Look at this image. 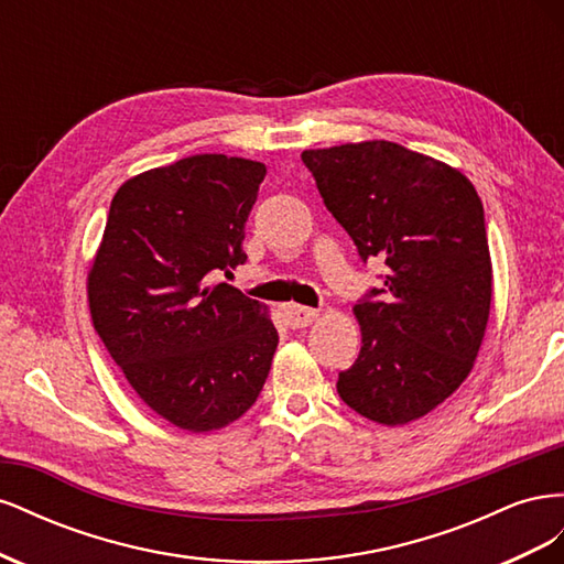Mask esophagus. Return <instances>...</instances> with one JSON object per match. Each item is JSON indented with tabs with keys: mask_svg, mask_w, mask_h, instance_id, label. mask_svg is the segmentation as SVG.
Here are the masks:
<instances>
[{
	"mask_svg": "<svg viewBox=\"0 0 564 564\" xmlns=\"http://www.w3.org/2000/svg\"><path fill=\"white\" fill-rule=\"evenodd\" d=\"M284 319L292 329H301V327H308V324H313L317 319V311L303 308V305H286Z\"/></svg>",
	"mask_w": 564,
	"mask_h": 564,
	"instance_id": "34e87169",
	"label": "esophagus"
}]
</instances>
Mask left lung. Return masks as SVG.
<instances>
[{
	"instance_id": "left-lung-1",
	"label": "left lung",
	"mask_w": 564,
	"mask_h": 564,
	"mask_svg": "<svg viewBox=\"0 0 564 564\" xmlns=\"http://www.w3.org/2000/svg\"><path fill=\"white\" fill-rule=\"evenodd\" d=\"M324 207L360 259L388 265L383 286L355 303L362 348L336 390L383 425L425 416L466 381L491 305L485 209L445 162L390 141L303 150Z\"/></svg>"
}]
</instances>
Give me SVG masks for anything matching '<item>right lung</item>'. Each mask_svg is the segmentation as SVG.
I'll return each mask as SVG.
<instances>
[{
  "instance_id": "add662e5",
  "label": "right lung",
  "mask_w": 564,
  "mask_h": 564,
  "mask_svg": "<svg viewBox=\"0 0 564 564\" xmlns=\"http://www.w3.org/2000/svg\"><path fill=\"white\" fill-rule=\"evenodd\" d=\"M265 164L193 155L115 193L89 270L94 329L152 412L218 431L259 398L278 329L268 308L212 275L247 261L245 224Z\"/></svg>"
}]
</instances>
